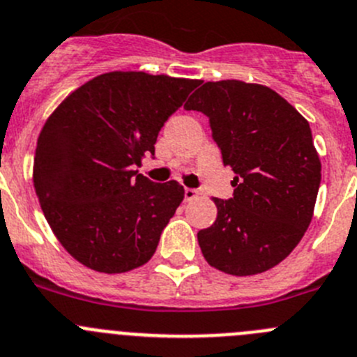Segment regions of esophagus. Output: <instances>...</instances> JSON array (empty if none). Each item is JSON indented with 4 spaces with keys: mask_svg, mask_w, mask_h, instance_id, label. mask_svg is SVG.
I'll return each mask as SVG.
<instances>
[{
    "mask_svg": "<svg viewBox=\"0 0 357 357\" xmlns=\"http://www.w3.org/2000/svg\"><path fill=\"white\" fill-rule=\"evenodd\" d=\"M199 195V192L195 188H185V201H192Z\"/></svg>",
    "mask_w": 357,
    "mask_h": 357,
    "instance_id": "34e87169",
    "label": "esophagus"
}]
</instances>
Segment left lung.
I'll return each mask as SVG.
<instances>
[{"label":"left lung","instance_id":"1","mask_svg":"<svg viewBox=\"0 0 357 357\" xmlns=\"http://www.w3.org/2000/svg\"><path fill=\"white\" fill-rule=\"evenodd\" d=\"M209 118L234 195L213 199L215 224L197 232L209 266L234 276L264 273L301 241L314 216L321 160L308 121L262 84L204 82L185 103Z\"/></svg>","mask_w":357,"mask_h":357}]
</instances>
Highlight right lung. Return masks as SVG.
<instances>
[{"mask_svg": "<svg viewBox=\"0 0 357 357\" xmlns=\"http://www.w3.org/2000/svg\"><path fill=\"white\" fill-rule=\"evenodd\" d=\"M201 81L109 72L70 93L36 141L33 183L63 248L86 268L125 273L146 264L185 197L178 181L133 171L163 123Z\"/></svg>", "mask_w": 357, "mask_h": 357, "instance_id": "add662e5", "label": "right lung"}]
</instances>
